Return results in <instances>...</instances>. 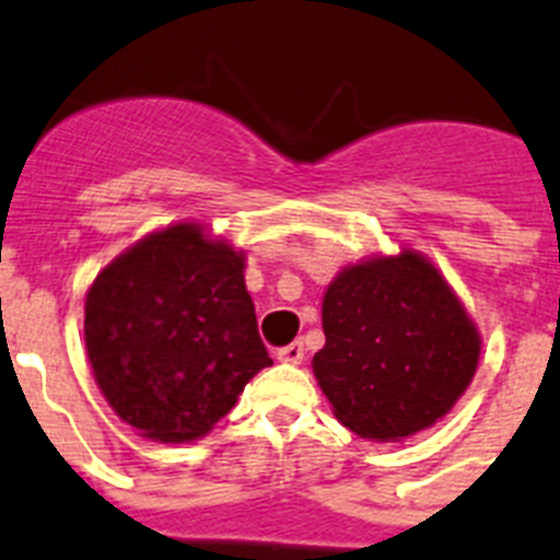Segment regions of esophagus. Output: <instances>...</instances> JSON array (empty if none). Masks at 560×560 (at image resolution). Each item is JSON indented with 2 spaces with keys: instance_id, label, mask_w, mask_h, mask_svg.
<instances>
[{
  "instance_id": "1",
  "label": "esophagus",
  "mask_w": 560,
  "mask_h": 560,
  "mask_svg": "<svg viewBox=\"0 0 560 560\" xmlns=\"http://www.w3.org/2000/svg\"><path fill=\"white\" fill-rule=\"evenodd\" d=\"M277 359H280V361H289V364H300V361L305 359L303 341H291V345H285V348H280V350H277Z\"/></svg>"
}]
</instances>
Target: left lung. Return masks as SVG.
<instances>
[{
	"label": "left lung",
	"instance_id": "1",
	"mask_svg": "<svg viewBox=\"0 0 560 560\" xmlns=\"http://www.w3.org/2000/svg\"><path fill=\"white\" fill-rule=\"evenodd\" d=\"M314 373L361 438L432 427L471 384L479 336L448 283L415 252L345 269L325 291Z\"/></svg>",
	"mask_w": 560,
	"mask_h": 560
}]
</instances>
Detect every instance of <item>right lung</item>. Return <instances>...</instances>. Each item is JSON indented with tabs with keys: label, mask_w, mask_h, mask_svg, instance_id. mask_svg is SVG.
<instances>
[{
	"label": "right lung",
	"mask_w": 560,
	"mask_h": 560,
	"mask_svg": "<svg viewBox=\"0 0 560 560\" xmlns=\"http://www.w3.org/2000/svg\"><path fill=\"white\" fill-rule=\"evenodd\" d=\"M83 330L114 412L162 443L210 432L271 364L244 255L196 224L153 232L103 269L89 289Z\"/></svg>",
	"instance_id": "add662e5"
}]
</instances>
